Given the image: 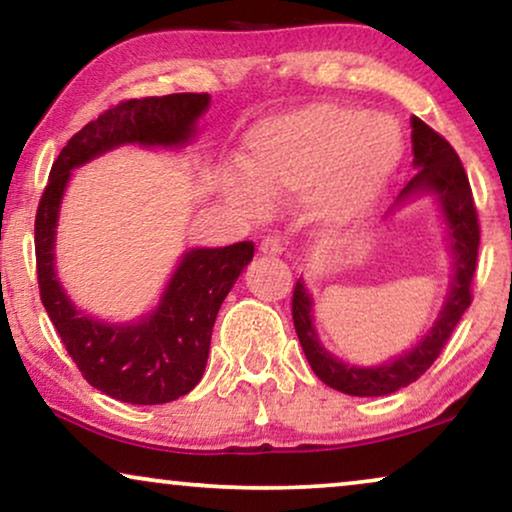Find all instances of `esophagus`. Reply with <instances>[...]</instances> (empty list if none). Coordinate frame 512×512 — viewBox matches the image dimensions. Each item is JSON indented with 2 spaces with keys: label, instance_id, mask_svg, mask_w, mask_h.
I'll use <instances>...</instances> for the list:
<instances>
[{
  "label": "esophagus",
  "instance_id": "esophagus-1",
  "mask_svg": "<svg viewBox=\"0 0 512 512\" xmlns=\"http://www.w3.org/2000/svg\"><path fill=\"white\" fill-rule=\"evenodd\" d=\"M261 254H265V256H279L284 251V244H282V237L279 235H268V237H263V242H261Z\"/></svg>",
  "mask_w": 512,
  "mask_h": 512
}]
</instances>
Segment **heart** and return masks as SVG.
<instances>
[{"instance_id": "1", "label": "heart", "mask_w": 512, "mask_h": 512, "mask_svg": "<svg viewBox=\"0 0 512 512\" xmlns=\"http://www.w3.org/2000/svg\"><path fill=\"white\" fill-rule=\"evenodd\" d=\"M244 151L247 172L223 177L237 207L261 216L270 198L305 195L314 221L345 228L387 191L403 158V132L389 116L319 102L261 121Z\"/></svg>"}]
</instances>
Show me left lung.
<instances>
[{
    "label": "left lung",
    "instance_id": "8db88e82",
    "mask_svg": "<svg viewBox=\"0 0 512 512\" xmlns=\"http://www.w3.org/2000/svg\"><path fill=\"white\" fill-rule=\"evenodd\" d=\"M412 151H415L417 172L398 195L396 205H401L403 200L417 198L422 193L436 195L440 209H443L454 256V275L450 291H447V300L436 324L431 326V331L424 335L422 342L412 347L408 354L398 356V359L384 363V366H347V363L338 361L319 345V338L312 326L310 293H307L300 279L293 286V326H296L307 361H310L312 370L321 382L349 396L394 394V391L419 380L443 352L452 331L457 328L459 319L464 317L473 300L471 284L475 265H478L480 223L464 165H461L457 151L452 149L450 142L419 118H412Z\"/></svg>",
    "mask_w": 512,
    "mask_h": 512
}]
</instances>
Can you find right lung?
Wrapping results in <instances>:
<instances>
[{"label":"right lung","mask_w":512,"mask_h":512,"mask_svg":"<svg viewBox=\"0 0 512 512\" xmlns=\"http://www.w3.org/2000/svg\"><path fill=\"white\" fill-rule=\"evenodd\" d=\"M207 107V93H174L114 104L69 139L55 158L39 200L34 251L41 303L83 380L116 401L170 403L200 382L216 314L235 279L254 258V242L188 251L156 312L137 324H104L76 310L55 277L53 247L62 193L74 167L114 146L186 144Z\"/></svg>","instance_id":"1"}]
</instances>
